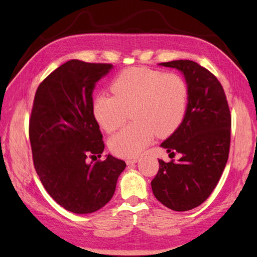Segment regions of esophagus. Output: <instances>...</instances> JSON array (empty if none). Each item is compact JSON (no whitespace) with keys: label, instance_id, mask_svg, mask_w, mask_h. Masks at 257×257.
Instances as JSON below:
<instances>
[{"label":"esophagus","instance_id":"obj_1","mask_svg":"<svg viewBox=\"0 0 257 257\" xmlns=\"http://www.w3.org/2000/svg\"><path fill=\"white\" fill-rule=\"evenodd\" d=\"M138 161V158H129V159L125 160V163H127L128 166L130 165H134V163H136Z\"/></svg>","mask_w":257,"mask_h":257}]
</instances>
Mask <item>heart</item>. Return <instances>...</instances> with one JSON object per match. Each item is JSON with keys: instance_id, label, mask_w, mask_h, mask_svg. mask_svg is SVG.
I'll use <instances>...</instances> for the list:
<instances>
[{"instance_id": "heart-1", "label": "heart", "mask_w": 257, "mask_h": 257, "mask_svg": "<svg viewBox=\"0 0 257 257\" xmlns=\"http://www.w3.org/2000/svg\"><path fill=\"white\" fill-rule=\"evenodd\" d=\"M110 89L113 96H97L91 108L96 121L107 133L121 127L132 110L135 123L109 139V149L118 157L140 155L156 135L167 137L176 132L187 113L189 88L177 74L132 67L113 79Z\"/></svg>"}]
</instances>
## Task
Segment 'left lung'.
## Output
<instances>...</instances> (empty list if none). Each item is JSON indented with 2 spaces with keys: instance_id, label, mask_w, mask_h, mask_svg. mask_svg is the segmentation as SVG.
Listing matches in <instances>:
<instances>
[{
  "instance_id": "8db88e82",
  "label": "left lung",
  "mask_w": 257,
  "mask_h": 257,
  "mask_svg": "<svg viewBox=\"0 0 257 257\" xmlns=\"http://www.w3.org/2000/svg\"><path fill=\"white\" fill-rule=\"evenodd\" d=\"M180 70L189 88L188 109L182 123L161 144L176 162L159 160L151 181L156 199L173 211H189L209 198L228 159L231 112L224 89L210 70L192 61L160 63Z\"/></svg>"
}]
</instances>
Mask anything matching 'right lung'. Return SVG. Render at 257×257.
Masks as SVG:
<instances>
[{
  "mask_svg": "<svg viewBox=\"0 0 257 257\" xmlns=\"http://www.w3.org/2000/svg\"><path fill=\"white\" fill-rule=\"evenodd\" d=\"M111 64L72 59L42 81L30 118L33 162L47 193L77 214L96 212L116 190L124 161L108 155L99 124L92 114V90Z\"/></svg>",
  "mask_w": 257,
  "mask_h": 257,
  "instance_id": "1",
  "label": "right lung"
}]
</instances>
